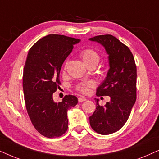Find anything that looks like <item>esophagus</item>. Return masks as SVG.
<instances>
[{"label": "esophagus", "mask_w": 159, "mask_h": 159, "mask_svg": "<svg viewBox=\"0 0 159 159\" xmlns=\"http://www.w3.org/2000/svg\"><path fill=\"white\" fill-rule=\"evenodd\" d=\"M85 100H86L85 97H79V98H78V102H84V101H85Z\"/></svg>", "instance_id": "obj_1"}]
</instances>
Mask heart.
Segmentation results:
<instances>
[{
	"instance_id": "obj_1",
	"label": "heart",
	"mask_w": 159,
	"mask_h": 159,
	"mask_svg": "<svg viewBox=\"0 0 159 159\" xmlns=\"http://www.w3.org/2000/svg\"><path fill=\"white\" fill-rule=\"evenodd\" d=\"M81 57L82 60L86 65H89L92 62H98L99 60V56L96 51L92 48H86L83 50L81 53ZM93 86V83L91 81L84 82L80 84L77 86V89L82 93H86L88 91V87H91Z\"/></svg>"
}]
</instances>
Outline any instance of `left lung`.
<instances>
[{"label":"left lung","mask_w":159,"mask_h":159,"mask_svg":"<svg viewBox=\"0 0 159 159\" xmlns=\"http://www.w3.org/2000/svg\"><path fill=\"white\" fill-rule=\"evenodd\" d=\"M89 41L102 46L108 55V71L97 95L111 98L105 106L94 99L97 107L89 117L90 125L99 134H111L125 124L136 101V65L129 48L113 35H97Z\"/></svg>","instance_id":"left-lung-1"}]
</instances>
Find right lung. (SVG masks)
I'll use <instances>...</instances> for the list:
<instances>
[{"instance_id":"add662e5","label":"right lung","mask_w":159,"mask_h":159,"mask_svg":"<svg viewBox=\"0 0 159 159\" xmlns=\"http://www.w3.org/2000/svg\"><path fill=\"white\" fill-rule=\"evenodd\" d=\"M81 41L62 35H48L29 50L23 73V90L27 113L32 124L44 137L54 138L67 130V111L75 106L78 98L66 95L62 102L53 99L60 84L63 62Z\"/></svg>"}]
</instances>
